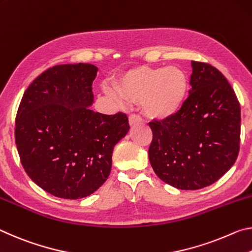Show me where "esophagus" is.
I'll return each instance as SVG.
<instances>
[{
	"label": "esophagus",
	"instance_id": "esophagus-1",
	"mask_svg": "<svg viewBox=\"0 0 252 252\" xmlns=\"http://www.w3.org/2000/svg\"><path fill=\"white\" fill-rule=\"evenodd\" d=\"M139 123H142V117L139 116V115L131 114L129 116V125L133 126V125H136V124H139Z\"/></svg>",
	"mask_w": 252,
	"mask_h": 252
}]
</instances>
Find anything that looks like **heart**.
I'll return each instance as SVG.
<instances>
[{
    "instance_id": "obj_1",
    "label": "heart",
    "mask_w": 252,
    "mask_h": 252,
    "mask_svg": "<svg viewBox=\"0 0 252 252\" xmlns=\"http://www.w3.org/2000/svg\"><path fill=\"white\" fill-rule=\"evenodd\" d=\"M122 97L139 100L144 114L153 119H167L183 106L188 96L189 78L183 69L143 67L130 71L119 81Z\"/></svg>"
}]
</instances>
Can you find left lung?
Masks as SVG:
<instances>
[{
	"label": "left lung",
	"instance_id": "left-lung-1",
	"mask_svg": "<svg viewBox=\"0 0 252 252\" xmlns=\"http://www.w3.org/2000/svg\"><path fill=\"white\" fill-rule=\"evenodd\" d=\"M189 97L177 113L151 122L152 167L163 182L199 189L217 182L240 150L241 110L232 87L213 65L191 61Z\"/></svg>",
	"mask_w": 252,
	"mask_h": 252
}]
</instances>
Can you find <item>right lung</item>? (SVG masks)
<instances>
[{
  "label": "right lung",
  "instance_id": "obj_1",
  "mask_svg": "<svg viewBox=\"0 0 252 252\" xmlns=\"http://www.w3.org/2000/svg\"><path fill=\"white\" fill-rule=\"evenodd\" d=\"M98 68L90 63L49 68L24 92L15 118V144L29 177L63 199L86 197L111 170L114 147L128 133L126 114L89 108Z\"/></svg>",
  "mask_w": 252,
  "mask_h": 252
}]
</instances>
